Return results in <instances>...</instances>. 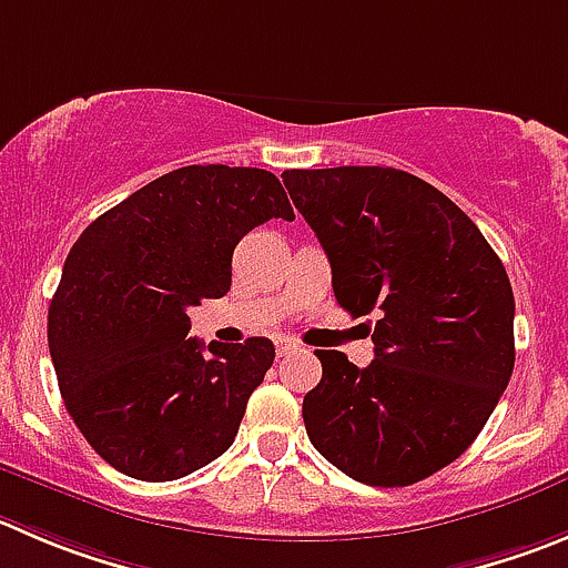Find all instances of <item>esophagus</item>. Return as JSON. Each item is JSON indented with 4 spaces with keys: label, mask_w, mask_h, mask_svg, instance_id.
Masks as SVG:
<instances>
[{
    "label": "esophagus",
    "mask_w": 568,
    "mask_h": 568,
    "mask_svg": "<svg viewBox=\"0 0 568 568\" xmlns=\"http://www.w3.org/2000/svg\"><path fill=\"white\" fill-rule=\"evenodd\" d=\"M295 351H301V345L295 343V339L284 337L278 339V356H287V354H295Z\"/></svg>",
    "instance_id": "esophagus-1"
}]
</instances>
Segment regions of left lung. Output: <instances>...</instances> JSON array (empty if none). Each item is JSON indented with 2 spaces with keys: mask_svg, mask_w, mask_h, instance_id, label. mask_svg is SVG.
Listing matches in <instances>:
<instances>
[{
  "mask_svg": "<svg viewBox=\"0 0 568 568\" xmlns=\"http://www.w3.org/2000/svg\"><path fill=\"white\" fill-rule=\"evenodd\" d=\"M332 264L334 298L376 312V359L315 351L304 396L312 446L376 488L420 483L483 432L516 362L513 290L477 225L432 183L393 166L284 170Z\"/></svg>",
  "mask_w": 568,
  "mask_h": 568,
  "instance_id": "8db88e82",
  "label": "left lung"
}]
</instances>
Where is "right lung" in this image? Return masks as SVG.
Masks as SVG:
<instances>
[{
	"mask_svg": "<svg viewBox=\"0 0 568 568\" xmlns=\"http://www.w3.org/2000/svg\"><path fill=\"white\" fill-rule=\"evenodd\" d=\"M295 220L278 178L256 166H181L80 234L50 304L52 365L91 449L144 483H170L234 443L273 365L267 337H189V306L231 290V256L267 220Z\"/></svg>",
	"mask_w": 568,
	"mask_h": 568,
	"instance_id": "obj_1",
	"label": "right lung"
}]
</instances>
